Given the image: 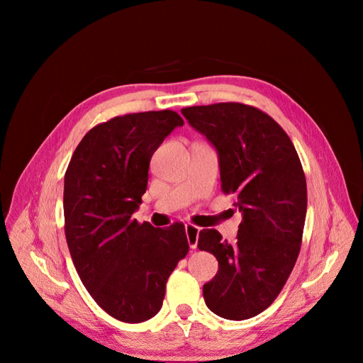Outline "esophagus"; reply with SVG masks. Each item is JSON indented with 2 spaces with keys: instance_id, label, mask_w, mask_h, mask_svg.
I'll return each instance as SVG.
<instances>
[{
  "instance_id": "esophagus-1",
  "label": "esophagus",
  "mask_w": 363,
  "mask_h": 363,
  "mask_svg": "<svg viewBox=\"0 0 363 363\" xmlns=\"http://www.w3.org/2000/svg\"><path fill=\"white\" fill-rule=\"evenodd\" d=\"M186 234H187V240L191 250H195L198 246V237H199V228L195 225H186Z\"/></svg>"
}]
</instances>
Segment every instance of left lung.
<instances>
[{"mask_svg":"<svg viewBox=\"0 0 363 363\" xmlns=\"http://www.w3.org/2000/svg\"><path fill=\"white\" fill-rule=\"evenodd\" d=\"M181 112L217 150L221 190L243 217L234 243L217 229L199 233L198 248L218 260L204 301L221 318H252L273 304L296 264L307 211L303 165L287 133L257 107L217 103Z\"/></svg>","mask_w":363,"mask_h":363,"instance_id":"obj_1","label":"left lung"}]
</instances>
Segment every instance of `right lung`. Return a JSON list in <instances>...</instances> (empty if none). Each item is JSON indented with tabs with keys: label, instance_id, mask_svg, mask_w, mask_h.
I'll list each match as a JSON object with an SVG mask.
<instances>
[{
	"label": "right lung",
	"instance_id": "right-lung-1",
	"mask_svg": "<svg viewBox=\"0 0 363 363\" xmlns=\"http://www.w3.org/2000/svg\"><path fill=\"white\" fill-rule=\"evenodd\" d=\"M182 125L174 111L99 123L76 146L65 172V237L74 268L95 303L120 321L152 318L169 274L189 252L184 223L162 229L133 218L154 151Z\"/></svg>",
	"mask_w": 363,
	"mask_h": 363
}]
</instances>
